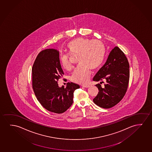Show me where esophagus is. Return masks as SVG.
Returning <instances> with one entry per match:
<instances>
[{
	"mask_svg": "<svg viewBox=\"0 0 152 152\" xmlns=\"http://www.w3.org/2000/svg\"><path fill=\"white\" fill-rule=\"evenodd\" d=\"M82 86L83 87V88H88L90 87V86H88V85H83Z\"/></svg>",
	"mask_w": 152,
	"mask_h": 152,
	"instance_id": "obj_1",
	"label": "esophagus"
}]
</instances>
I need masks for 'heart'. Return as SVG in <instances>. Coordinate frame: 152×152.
I'll list each match as a JSON object with an SVG mask.
<instances>
[{
  "label": "heart",
  "mask_w": 152,
  "mask_h": 152,
  "mask_svg": "<svg viewBox=\"0 0 152 152\" xmlns=\"http://www.w3.org/2000/svg\"><path fill=\"white\" fill-rule=\"evenodd\" d=\"M67 47L71 54L79 55L78 64L80 66L74 71L71 81L78 84L88 83L91 75V69H97L103 64L106 50L104 44L99 40L79 37L71 41ZM60 61L65 69L72 68L66 55L60 56Z\"/></svg>",
  "instance_id": "1"
}]
</instances>
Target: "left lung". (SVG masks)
<instances>
[{"instance_id": "8db88e82", "label": "left lung", "mask_w": 152, "mask_h": 152, "mask_svg": "<svg viewBox=\"0 0 152 152\" xmlns=\"http://www.w3.org/2000/svg\"><path fill=\"white\" fill-rule=\"evenodd\" d=\"M129 64L122 50L117 46L109 53L107 60L93 77L94 81L105 80L104 88L96 84L99 90L93 99L96 105L103 108H109L117 104L126 93L129 80Z\"/></svg>"}]
</instances>
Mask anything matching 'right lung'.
Here are the masks:
<instances>
[{
  "mask_svg": "<svg viewBox=\"0 0 152 152\" xmlns=\"http://www.w3.org/2000/svg\"><path fill=\"white\" fill-rule=\"evenodd\" d=\"M64 75L59 51L46 49L39 53L32 67L33 88L43 107L55 113H63L70 107L74 92L80 88L72 82L59 87L58 80Z\"/></svg>",
  "mask_w": 152,
  "mask_h": 152,
  "instance_id": "right-lung-1",
  "label": "right lung"
}]
</instances>
